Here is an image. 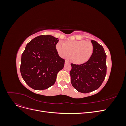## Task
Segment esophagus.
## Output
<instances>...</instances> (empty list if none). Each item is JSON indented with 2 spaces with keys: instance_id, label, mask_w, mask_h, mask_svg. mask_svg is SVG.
Listing matches in <instances>:
<instances>
[{
  "instance_id": "esophagus-1",
  "label": "esophagus",
  "mask_w": 126,
  "mask_h": 126,
  "mask_svg": "<svg viewBox=\"0 0 126 126\" xmlns=\"http://www.w3.org/2000/svg\"><path fill=\"white\" fill-rule=\"evenodd\" d=\"M64 63H65V64H68V63H69L68 62L67 60H65V62H64Z\"/></svg>"
}]
</instances>
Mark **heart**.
Segmentation results:
<instances>
[{
  "label": "heart",
  "mask_w": 126,
  "mask_h": 126,
  "mask_svg": "<svg viewBox=\"0 0 126 126\" xmlns=\"http://www.w3.org/2000/svg\"><path fill=\"white\" fill-rule=\"evenodd\" d=\"M56 47L60 57L66 58L71 54L74 63L78 64L87 62L94 52L93 44L83 40L68 41L65 44L59 41Z\"/></svg>",
  "instance_id": "b5f03b06"
}]
</instances>
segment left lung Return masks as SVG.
I'll return each instance as SVG.
<instances>
[{"label": "left lung", "instance_id": "obj_1", "mask_svg": "<svg viewBox=\"0 0 126 126\" xmlns=\"http://www.w3.org/2000/svg\"><path fill=\"white\" fill-rule=\"evenodd\" d=\"M91 41L94 52L90 59L81 64H71L72 86L81 93H88L99 88L106 75L107 56L104 49L97 41Z\"/></svg>", "mask_w": 126, "mask_h": 126}]
</instances>
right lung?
<instances>
[{
	"mask_svg": "<svg viewBox=\"0 0 126 126\" xmlns=\"http://www.w3.org/2000/svg\"><path fill=\"white\" fill-rule=\"evenodd\" d=\"M58 38L51 35L35 37L27 44L21 55L20 73L24 81L35 90L46 89L54 84L64 60L56 48Z\"/></svg>",
	"mask_w": 126,
	"mask_h": 126,
	"instance_id": "1",
	"label": "right lung"
}]
</instances>
